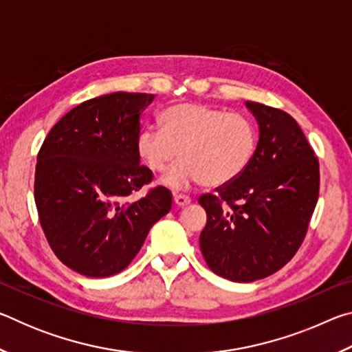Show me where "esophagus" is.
Masks as SVG:
<instances>
[{
    "label": "esophagus",
    "mask_w": 352,
    "mask_h": 352,
    "mask_svg": "<svg viewBox=\"0 0 352 352\" xmlns=\"http://www.w3.org/2000/svg\"><path fill=\"white\" fill-rule=\"evenodd\" d=\"M174 201H175L177 206H186V205L190 204V199L188 197V195H184V194H175L174 195Z\"/></svg>",
    "instance_id": "34e87169"
}]
</instances>
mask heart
Returning <instances> with one entry per match:
<instances>
[{
	"instance_id": "b5f03b06",
	"label": "heart",
	"mask_w": 352,
	"mask_h": 352,
	"mask_svg": "<svg viewBox=\"0 0 352 352\" xmlns=\"http://www.w3.org/2000/svg\"><path fill=\"white\" fill-rule=\"evenodd\" d=\"M162 129L146 127L136 138V153L152 174H163L175 189L194 183L219 188L234 182L252 163L258 144L254 124L241 113H226L199 102L175 104L160 115Z\"/></svg>"
}]
</instances>
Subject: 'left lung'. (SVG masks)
Returning <instances> with one entry per match:
<instances>
[{"instance_id":"8db88e82","label":"left lung","mask_w":352,"mask_h":352,"mask_svg":"<svg viewBox=\"0 0 352 352\" xmlns=\"http://www.w3.org/2000/svg\"><path fill=\"white\" fill-rule=\"evenodd\" d=\"M259 124L254 157L241 177L200 195V250L216 275L234 283L270 276L305 241L318 200L320 166L289 113L250 102Z\"/></svg>"}]
</instances>
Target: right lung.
<instances>
[{
  "label": "right lung",
  "instance_id": "obj_1",
  "mask_svg": "<svg viewBox=\"0 0 352 352\" xmlns=\"http://www.w3.org/2000/svg\"><path fill=\"white\" fill-rule=\"evenodd\" d=\"M155 94L111 93L68 111L37 155L34 199L52 252L88 278L122 272L138 254L148 230L166 216L172 194L164 186L127 197L153 180L140 164V116Z\"/></svg>",
  "mask_w": 352,
  "mask_h": 352
}]
</instances>
